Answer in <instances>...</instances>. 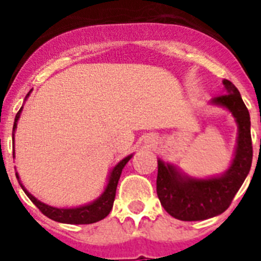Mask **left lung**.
Masks as SVG:
<instances>
[{
  "label": "left lung",
  "mask_w": 261,
  "mask_h": 261,
  "mask_svg": "<svg viewBox=\"0 0 261 261\" xmlns=\"http://www.w3.org/2000/svg\"><path fill=\"white\" fill-rule=\"evenodd\" d=\"M223 85L226 93L211 102L230 111L239 127L234 159L229 169L217 177L194 178L159 160L157 195L168 214L180 221H203L222 214L251 171L253 149L249 112L233 83L223 80Z\"/></svg>",
  "instance_id": "8db88e82"
}]
</instances>
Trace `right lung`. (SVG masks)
<instances>
[{
    "label": "right lung",
    "instance_id": "obj_1",
    "mask_svg": "<svg viewBox=\"0 0 261 261\" xmlns=\"http://www.w3.org/2000/svg\"><path fill=\"white\" fill-rule=\"evenodd\" d=\"M30 96V93L27 94V97ZM22 107L20 108V111L16 115L14 118V124H13V133H12V137H13L14 142V131H16V127H17V120L20 118V114H21ZM14 155V151H13ZM133 157V154L127 155L126 159H123L122 161H119L116 165L114 167V169L111 171L110 177H108V184H107L106 190L100 196H98L96 200H93L89 204H85V206L75 207V208H58V207L48 206L46 203H42L40 200L35 198L34 195H31L28 191L25 190V187L22 186L20 182V178H18V174L16 173V177H17L20 186H21L22 191L25 192L27 196L32 200L35 206L38 207L39 210L42 211L43 214L48 217L53 221H57V222L61 223H71V225H88V223H94L97 221H101L110 214V211L112 210V206H114L115 195H116V187H118L119 178H120V174H122L123 168L126 165L130 159Z\"/></svg>",
    "mask_w": 261,
    "mask_h": 261
}]
</instances>
